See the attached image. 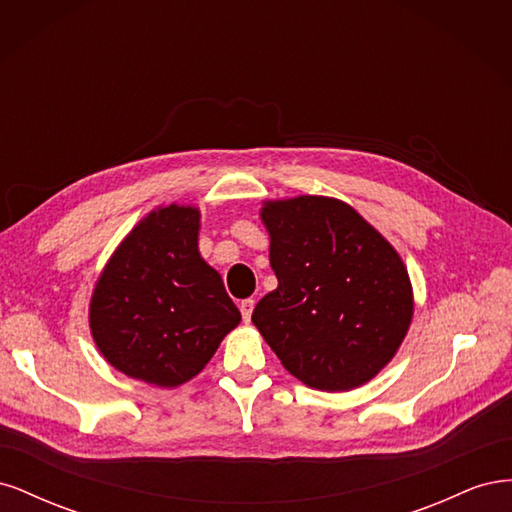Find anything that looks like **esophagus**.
<instances>
[{
	"label": "esophagus",
	"instance_id": "esophagus-1",
	"mask_svg": "<svg viewBox=\"0 0 512 512\" xmlns=\"http://www.w3.org/2000/svg\"><path fill=\"white\" fill-rule=\"evenodd\" d=\"M254 305H256V301H254V299H243V301L239 303V309H241V316H243V320H245V322H250V320H252V312H254Z\"/></svg>",
	"mask_w": 512,
	"mask_h": 512
}]
</instances>
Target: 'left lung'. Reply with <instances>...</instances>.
Listing matches in <instances>:
<instances>
[{
  "label": "left lung",
  "mask_w": 512,
  "mask_h": 512,
  "mask_svg": "<svg viewBox=\"0 0 512 512\" xmlns=\"http://www.w3.org/2000/svg\"><path fill=\"white\" fill-rule=\"evenodd\" d=\"M277 288L252 322L294 378L350 391L393 359L412 320L399 254L342 200L299 196L262 207Z\"/></svg>",
  "instance_id": "left-lung-1"
}]
</instances>
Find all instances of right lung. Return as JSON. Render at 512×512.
I'll return each mask as SVG.
<instances>
[{
  "mask_svg": "<svg viewBox=\"0 0 512 512\" xmlns=\"http://www.w3.org/2000/svg\"><path fill=\"white\" fill-rule=\"evenodd\" d=\"M200 213H149L117 247L96 284L89 324L104 359L156 386L194 378L241 322L220 273L198 254Z\"/></svg>",
  "mask_w": 512,
  "mask_h": 512,
  "instance_id": "add662e5",
  "label": "right lung"
}]
</instances>
